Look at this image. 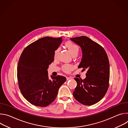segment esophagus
Masks as SVG:
<instances>
[{"mask_svg": "<svg viewBox=\"0 0 128 128\" xmlns=\"http://www.w3.org/2000/svg\"><path fill=\"white\" fill-rule=\"evenodd\" d=\"M66 79H67V80H71L72 78H69V77H66Z\"/></svg>", "mask_w": 128, "mask_h": 128, "instance_id": "34e87169", "label": "esophagus"}]
</instances>
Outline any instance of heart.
Here are the masks:
<instances>
[{
  "instance_id": "obj_1",
  "label": "heart",
  "mask_w": 128,
  "mask_h": 128,
  "mask_svg": "<svg viewBox=\"0 0 128 128\" xmlns=\"http://www.w3.org/2000/svg\"><path fill=\"white\" fill-rule=\"evenodd\" d=\"M65 47L67 48L70 54H71V56L72 57L74 56H77L78 54L79 51H80V48L78 46L74 44V42H73L70 41H68L65 42ZM59 48H57L55 50L54 52V58H56L59 52ZM72 68V67L71 65H69V64H64L62 66V70L64 72L68 73L69 72Z\"/></svg>"
}]
</instances>
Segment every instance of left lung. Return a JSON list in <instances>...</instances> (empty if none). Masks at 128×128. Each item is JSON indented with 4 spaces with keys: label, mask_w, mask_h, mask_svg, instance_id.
Instances as JSON below:
<instances>
[{
    "label": "left lung",
    "mask_w": 128,
    "mask_h": 128,
    "mask_svg": "<svg viewBox=\"0 0 128 128\" xmlns=\"http://www.w3.org/2000/svg\"><path fill=\"white\" fill-rule=\"evenodd\" d=\"M79 45L82 57L78 68L87 69L84 80L76 78L77 82L73 95L80 103L92 105L105 96L109 87V63L103 48L85 36L70 38Z\"/></svg>",
    "instance_id": "obj_1"
}]
</instances>
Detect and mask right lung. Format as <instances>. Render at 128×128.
Wrapping results in <instances>:
<instances>
[{
	"instance_id": "right-lung-1",
	"label": "right lung",
	"mask_w": 128,
	"mask_h": 128,
	"mask_svg": "<svg viewBox=\"0 0 128 128\" xmlns=\"http://www.w3.org/2000/svg\"><path fill=\"white\" fill-rule=\"evenodd\" d=\"M62 38L44 37L28 46L22 52L17 67V79L23 97L31 104L46 107L56 98L58 90L66 80L64 76H51L47 69L54 61L55 50Z\"/></svg>"
}]
</instances>
